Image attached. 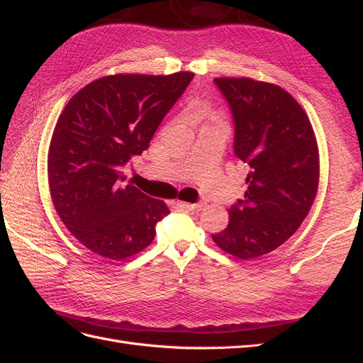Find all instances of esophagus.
Segmentation results:
<instances>
[{
    "mask_svg": "<svg viewBox=\"0 0 363 363\" xmlns=\"http://www.w3.org/2000/svg\"><path fill=\"white\" fill-rule=\"evenodd\" d=\"M177 206L184 208V211H203V208H204V203H184V201H179Z\"/></svg>",
    "mask_w": 363,
    "mask_h": 363,
    "instance_id": "esophagus-1",
    "label": "esophagus"
}]
</instances>
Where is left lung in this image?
<instances>
[{"mask_svg": "<svg viewBox=\"0 0 363 363\" xmlns=\"http://www.w3.org/2000/svg\"><path fill=\"white\" fill-rule=\"evenodd\" d=\"M235 119V155L247 163L245 200L213 242L240 260L260 257L298 230L316 199L320 151L309 116L283 87L248 79H215Z\"/></svg>", "mask_w": 363, "mask_h": 363, "instance_id": "obj_1", "label": "left lung"}]
</instances>
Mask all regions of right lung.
Instances as JSON below:
<instances>
[{
  "mask_svg": "<svg viewBox=\"0 0 363 363\" xmlns=\"http://www.w3.org/2000/svg\"><path fill=\"white\" fill-rule=\"evenodd\" d=\"M192 79L188 71L106 75L65 106L48 150L50 194L63 224L95 255L111 260L138 255L169 213L162 200L123 184L119 169L148 148Z\"/></svg>",
  "mask_w": 363,
  "mask_h": 363,
  "instance_id": "1",
  "label": "right lung"
}]
</instances>
